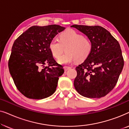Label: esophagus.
<instances>
[{"label":"esophagus","mask_w":129,"mask_h":129,"mask_svg":"<svg viewBox=\"0 0 129 129\" xmlns=\"http://www.w3.org/2000/svg\"><path fill=\"white\" fill-rule=\"evenodd\" d=\"M70 69H71V67H69V66H64V69L65 71H67V70Z\"/></svg>","instance_id":"1"}]
</instances>
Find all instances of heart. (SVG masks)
<instances>
[{
    "label": "heart",
    "mask_w": 129,
    "mask_h": 129,
    "mask_svg": "<svg viewBox=\"0 0 129 129\" xmlns=\"http://www.w3.org/2000/svg\"><path fill=\"white\" fill-rule=\"evenodd\" d=\"M92 47L89 39L73 29L63 31L59 36V40L53 39L49 43V49L55 58H59L64 50L66 51L58 60L60 64L83 60L90 54Z\"/></svg>",
    "instance_id": "obj_1"
}]
</instances>
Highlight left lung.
I'll return each instance as SVG.
<instances>
[{"label":"left lung","instance_id":"left-lung-1","mask_svg":"<svg viewBox=\"0 0 129 129\" xmlns=\"http://www.w3.org/2000/svg\"><path fill=\"white\" fill-rule=\"evenodd\" d=\"M71 27L86 35L93 46L89 56L76 68L75 89L87 98L105 96L116 86L124 66L119 42L102 26L74 24Z\"/></svg>","mask_w":129,"mask_h":129}]
</instances>
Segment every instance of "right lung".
<instances>
[{
  "label": "right lung",
  "instance_id": "1",
  "mask_svg": "<svg viewBox=\"0 0 129 129\" xmlns=\"http://www.w3.org/2000/svg\"><path fill=\"white\" fill-rule=\"evenodd\" d=\"M64 29L57 24L33 26L14 42L9 69L17 89L26 98L42 99L55 92L64 69L54 59L49 43Z\"/></svg>",
  "mask_w": 129,
  "mask_h": 129
}]
</instances>
